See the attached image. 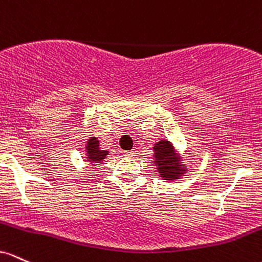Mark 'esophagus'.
<instances>
[{
  "label": "esophagus",
  "mask_w": 262,
  "mask_h": 262,
  "mask_svg": "<svg viewBox=\"0 0 262 262\" xmlns=\"http://www.w3.org/2000/svg\"><path fill=\"white\" fill-rule=\"evenodd\" d=\"M123 154H125L126 157H128V158H134L135 156H136V152L135 151H126V152H123Z\"/></svg>",
  "instance_id": "1"
}]
</instances>
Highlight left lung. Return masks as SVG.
I'll use <instances>...</instances> for the list:
<instances>
[{"label":"left lung","mask_w":262,"mask_h":262,"mask_svg":"<svg viewBox=\"0 0 262 262\" xmlns=\"http://www.w3.org/2000/svg\"><path fill=\"white\" fill-rule=\"evenodd\" d=\"M154 149V164L160 177L167 182L177 181L186 176L187 166L182 161V156L179 155L173 143L168 140H161L155 143Z\"/></svg>","instance_id":"left-lung-1"}]
</instances>
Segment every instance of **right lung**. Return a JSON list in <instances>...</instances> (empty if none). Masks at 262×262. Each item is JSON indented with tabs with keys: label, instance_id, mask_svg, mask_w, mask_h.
<instances>
[{
	"label": "right lung",
	"instance_id": "obj_1",
	"mask_svg": "<svg viewBox=\"0 0 262 262\" xmlns=\"http://www.w3.org/2000/svg\"><path fill=\"white\" fill-rule=\"evenodd\" d=\"M108 151L100 148L99 140L96 137H89L85 143V161L89 164L96 167L99 163L104 162L105 158L107 157Z\"/></svg>",
	"mask_w": 262,
	"mask_h": 262
}]
</instances>
